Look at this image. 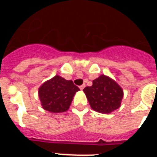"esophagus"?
<instances>
[{
    "label": "esophagus",
    "mask_w": 157,
    "mask_h": 157,
    "mask_svg": "<svg viewBox=\"0 0 157 157\" xmlns=\"http://www.w3.org/2000/svg\"><path fill=\"white\" fill-rule=\"evenodd\" d=\"M79 88H80V90H83V89L85 88V85H84V84H83V85L80 86H79Z\"/></svg>",
    "instance_id": "34e87169"
}]
</instances>
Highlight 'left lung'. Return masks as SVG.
<instances>
[{"label": "left lung", "instance_id": "obj_1", "mask_svg": "<svg viewBox=\"0 0 157 157\" xmlns=\"http://www.w3.org/2000/svg\"><path fill=\"white\" fill-rule=\"evenodd\" d=\"M83 91L92 109L101 113H110L119 109L123 97L121 87L105 75L94 79L92 86H86Z\"/></svg>", "mask_w": 157, "mask_h": 157}]
</instances>
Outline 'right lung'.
Here are the masks:
<instances>
[{"instance_id": "add662e5", "label": "right lung", "mask_w": 157, "mask_h": 157, "mask_svg": "<svg viewBox=\"0 0 157 157\" xmlns=\"http://www.w3.org/2000/svg\"><path fill=\"white\" fill-rule=\"evenodd\" d=\"M78 90L79 88L71 80L56 75L43 83L38 90V94L43 109L59 113L69 109L73 97Z\"/></svg>"}]
</instances>
